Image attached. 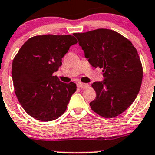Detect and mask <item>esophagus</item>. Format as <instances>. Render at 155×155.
Listing matches in <instances>:
<instances>
[{
	"label": "esophagus",
	"instance_id": "obj_1",
	"mask_svg": "<svg viewBox=\"0 0 155 155\" xmlns=\"http://www.w3.org/2000/svg\"><path fill=\"white\" fill-rule=\"evenodd\" d=\"M77 86L79 88H82V89H86V88L89 87V84L87 83H78Z\"/></svg>",
	"mask_w": 155,
	"mask_h": 155
}]
</instances>
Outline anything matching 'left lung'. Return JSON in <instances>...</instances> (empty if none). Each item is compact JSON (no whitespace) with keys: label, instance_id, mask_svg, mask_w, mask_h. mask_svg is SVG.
<instances>
[{"label":"left lung","instance_id":"8db88e82","mask_svg":"<svg viewBox=\"0 0 155 155\" xmlns=\"http://www.w3.org/2000/svg\"><path fill=\"white\" fill-rule=\"evenodd\" d=\"M74 35L88 62L104 72V80L92 84L97 93L90 104L92 110L105 118L120 115L133 104L140 91L143 68L137 51L130 40L110 29Z\"/></svg>","mask_w":155,"mask_h":155}]
</instances>
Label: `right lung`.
<instances>
[{
  "label": "right lung",
  "instance_id": "right-lung-1",
  "mask_svg": "<svg viewBox=\"0 0 155 155\" xmlns=\"http://www.w3.org/2000/svg\"><path fill=\"white\" fill-rule=\"evenodd\" d=\"M78 42L70 35H45L24 43L12 62V75L16 97L35 119L51 121L65 113L76 83L60 82L53 72L71 45Z\"/></svg>",
  "mask_w": 155,
  "mask_h": 155
}]
</instances>
